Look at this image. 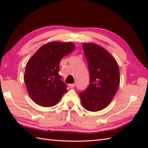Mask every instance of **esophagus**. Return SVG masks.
Masks as SVG:
<instances>
[{
  "label": "esophagus",
  "instance_id": "esophagus-1",
  "mask_svg": "<svg viewBox=\"0 0 148 148\" xmlns=\"http://www.w3.org/2000/svg\"><path fill=\"white\" fill-rule=\"evenodd\" d=\"M75 86H76V84H71L69 85V86L71 87V88H73V87H75Z\"/></svg>",
  "mask_w": 148,
  "mask_h": 148
}]
</instances>
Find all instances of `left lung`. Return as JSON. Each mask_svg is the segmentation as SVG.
Instances as JSON below:
<instances>
[{"mask_svg":"<svg viewBox=\"0 0 148 148\" xmlns=\"http://www.w3.org/2000/svg\"><path fill=\"white\" fill-rule=\"evenodd\" d=\"M88 64L90 84L79 94L82 106L91 112L104 109L111 102L118 89L120 78L117 62L108 51L99 45H82Z\"/></svg>","mask_w":148,"mask_h":148,"instance_id":"1","label":"left lung"}]
</instances>
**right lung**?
Segmentation results:
<instances>
[{"instance_id": "1", "label": "right lung", "mask_w": 148, "mask_h": 148, "mask_svg": "<svg viewBox=\"0 0 148 148\" xmlns=\"http://www.w3.org/2000/svg\"><path fill=\"white\" fill-rule=\"evenodd\" d=\"M75 49L72 42H51L38 49L26 65L24 81L35 103L43 107L56 105L67 91L59 74L61 59Z\"/></svg>"}]
</instances>
